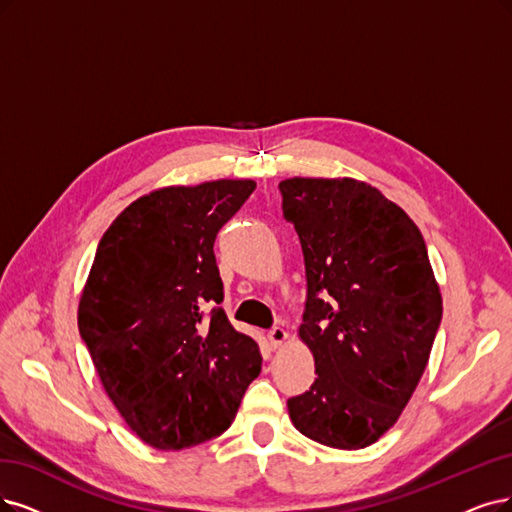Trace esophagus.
<instances>
[{
  "mask_svg": "<svg viewBox=\"0 0 512 512\" xmlns=\"http://www.w3.org/2000/svg\"><path fill=\"white\" fill-rule=\"evenodd\" d=\"M287 337H289V333H287L285 329H282V327H274V329H270V333H268V339H270V344H272L274 350L280 348L282 344H285Z\"/></svg>",
  "mask_w": 512,
  "mask_h": 512,
  "instance_id": "obj_1",
  "label": "esophagus"
}]
</instances>
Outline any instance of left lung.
I'll use <instances>...</instances> for the list:
<instances>
[{
	"label": "left lung",
	"mask_w": 512,
	"mask_h": 512,
	"mask_svg": "<svg viewBox=\"0 0 512 512\" xmlns=\"http://www.w3.org/2000/svg\"><path fill=\"white\" fill-rule=\"evenodd\" d=\"M278 187L304 251L299 337L318 375L287 401L291 422L316 443L363 449L401 418L441 325L426 242L365 181L293 177Z\"/></svg>",
	"instance_id": "1"
}]
</instances>
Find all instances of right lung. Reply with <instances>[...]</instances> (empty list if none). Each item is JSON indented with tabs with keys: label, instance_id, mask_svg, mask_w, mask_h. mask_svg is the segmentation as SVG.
<instances>
[{
	"label": "right lung",
	"instance_id": "add662e5",
	"mask_svg": "<svg viewBox=\"0 0 512 512\" xmlns=\"http://www.w3.org/2000/svg\"><path fill=\"white\" fill-rule=\"evenodd\" d=\"M251 179L170 185L126 206L103 234L78 327L128 428L162 451L219 437L261 371L255 339L223 308L213 244Z\"/></svg>",
	"mask_w": 512,
	"mask_h": 512
}]
</instances>
